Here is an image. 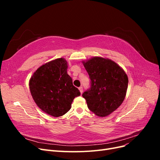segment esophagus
I'll return each mask as SVG.
<instances>
[{"mask_svg":"<svg viewBox=\"0 0 160 160\" xmlns=\"http://www.w3.org/2000/svg\"><path fill=\"white\" fill-rule=\"evenodd\" d=\"M79 89L80 92H81V93H83V87H82V86L79 87Z\"/></svg>","mask_w":160,"mask_h":160,"instance_id":"esophagus-1","label":"esophagus"}]
</instances>
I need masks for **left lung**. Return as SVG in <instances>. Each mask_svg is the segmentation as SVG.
I'll use <instances>...</instances> for the list:
<instances>
[{"label": "left lung", "mask_w": 160, "mask_h": 160, "mask_svg": "<svg viewBox=\"0 0 160 160\" xmlns=\"http://www.w3.org/2000/svg\"><path fill=\"white\" fill-rule=\"evenodd\" d=\"M90 78V88L82 96L90 111L105 117L122 105L126 95L128 78L115 62L95 57L83 62Z\"/></svg>", "instance_id": "8db88e82"}]
</instances>
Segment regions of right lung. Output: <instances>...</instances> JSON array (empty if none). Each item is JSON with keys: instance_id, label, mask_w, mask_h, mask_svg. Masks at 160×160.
Segmentation results:
<instances>
[{"instance_id": "obj_1", "label": "right lung", "mask_w": 160, "mask_h": 160, "mask_svg": "<svg viewBox=\"0 0 160 160\" xmlns=\"http://www.w3.org/2000/svg\"><path fill=\"white\" fill-rule=\"evenodd\" d=\"M67 62L59 58L40 67L30 79L32 98L42 111L52 117L63 115L71 108L75 97L81 95L67 74Z\"/></svg>"}]
</instances>
